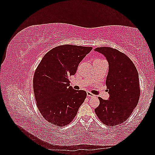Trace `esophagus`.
Returning <instances> with one entry per match:
<instances>
[{
	"mask_svg": "<svg viewBox=\"0 0 155 155\" xmlns=\"http://www.w3.org/2000/svg\"><path fill=\"white\" fill-rule=\"evenodd\" d=\"M87 95L88 97H94L95 96V95H94L93 94H92L90 92H87Z\"/></svg>",
	"mask_w": 155,
	"mask_h": 155,
	"instance_id": "obj_1",
	"label": "esophagus"
}]
</instances>
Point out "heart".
I'll return each instance as SVG.
<instances>
[{
    "mask_svg": "<svg viewBox=\"0 0 155 155\" xmlns=\"http://www.w3.org/2000/svg\"><path fill=\"white\" fill-rule=\"evenodd\" d=\"M98 60H99V59H98Z\"/></svg>",
    "mask_w": 155,
    "mask_h": 155,
    "instance_id": "heart-1",
    "label": "heart"
}]
</instances>
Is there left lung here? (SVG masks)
<instances>
[{"label": "left lung", "mask_w": 155, "mask_h": 155, "mask_svg": "<svg viewBox=\"0 0 155 155\" xmlns=\"http://www.w3.org/2000/svg\"><path fill=\"white\" fill-rule=\"evenodd\" d=\"M94 51L104 55L109 63L106 85L109 100L99 97L95 109L99 119L106 125L116 126L129 118L137 107L140 94L138 73L127 56L110 47H99Z\"/></svg>", "instance_id": "8db88e82"}]
</instances>
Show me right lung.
Masks as SVG:
<instances>
[{"instance_id": "add662e5", "label": "right lung", "mask_w": 155, "mask_h": 155, "mask_svg": "<svg viewBox=\"0 0 155 155\" xmlns=\"http://www.w3.org/2000/svg\"><path fill=\"white\" fill-rule=\"evenodd\" d=\"M92 47L65 45L46 53L34 77L37 106L45 119L57 126L70 124L85 101L87 92L70 86L68 78L74 75L79 64Z\"/></svg>"}]
</instances>
